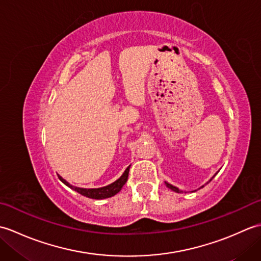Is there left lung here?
<instances>
[{"label":"left lung","mask_w":261,"mask_h":261,"mask_svg":"<svg viewBox=\"0 0 261 261\" xmlns=\"http://www.w3.org/2000/svg\"><path fill=\"white\" fill-rule=\"evenodd\" d=\"M166 185H167V187H169L170 188V190H173L174 192H177V193H179L180 191L178 190V188H177V187H175V186H173V185H170V184H168V182H166Z\"/></svg>","instance_id":"left-lung-1"}]
</instances>
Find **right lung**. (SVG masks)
I'll return each mask as SVG.
<instances>
[{
    "instance_id": "obj_1",
    "label": "right lung",
    "mask_w": 261,
    "mask_h": 261,
    "mask_svg": "<svg viewBox=\"0 0 261 261\" xmlns=\"http://www.w3.org/2000/svg\"><path fill=\"white\" fill-rule=\"evenodd\" d=\"M129 170H130V166L125 169V171L123 173L120 178L118 180H115L112 184H110L105 187H101V188H80V187H74L69 185L67 181H66L63 177H59V179L62 180L65 185H67L68 187L73 188L74 191H76L77 193L82 194L86 197L90 198H94V199H102V198H108V197H112L114 196L116 193H119L121 191V188L123 187V185L127 180V176H129Z\"/></svg>"
}]
</instances>
